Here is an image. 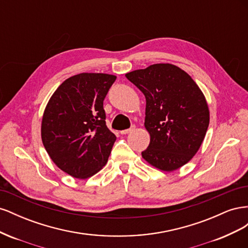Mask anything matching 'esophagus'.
<instances>
[{
  "label": "esophagus",
  "instance_id": "1",
  "mask_svg": "<svg viewBox=\"0 0 248 248\" xmlns=\"http://www.w3.org/2000/svg\"><path fill=\"white\" fill-rule=\"evenodd\" d=\"M134 129H136V126H131L130 128H128V129H125V130H122V131H120V133L121 134H126V133H130V132H132Z\"/></svg>",
  "mask_w": 248,
  "mask_h": 248
}]
</instances>
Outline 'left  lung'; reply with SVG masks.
<instances>
[{"label": "left lung", "mask_w": 248, "mask_h": 248, "mask_svg": "<svg viewBox=\"0 0 248 248\" xmlns=\"http://www.w3.org/2000/svg\"><path fill=\"white\" fill-rule=\"evenodd\" d=\"M146 97L150 144L141 156L163 171L183 167L197 154L210 121L208 103L189 74L160 63L125 74Z\"/></svg>", "instance_id": "8db88e82"}]
</instances>
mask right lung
Segmentation results:
<instances>
[{"instance_id": "right-lung-1", "label": "right lung", "mask_w": 248, "mask_h": 248, "mask_svg": "<svg viewBox=\"0 0 248 248\" xmlns=\"http://www.w3.org/2000/svg\"><path fill=\"white\" fill-rule=\"evenodd\" d=\"M117 77L79 73L64 80L44 109L41 139L66 174L87 179L106 166L116 136L106 124L103 100Z\"/></svg>"}]
</instances>
